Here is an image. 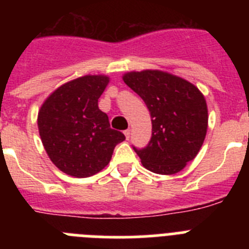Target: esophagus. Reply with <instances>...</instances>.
<instances>
[{"label": "esophagus", "mask_w": 249, "mask_h": 249, "mask_svg": "<svg viewBox=\"0 0 249 249\" xmlns=\"http://www.w3.org/2000/svg\"><path fill=\"white\" fill-rule=\"evenodd\" d=\"M124 136H126L127 140H129V137H131V129H126L124 131Z\"/></svg>", "instance_id": "esophagus-1"}]
</instances>
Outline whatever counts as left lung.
Listing matches in <instances>:
<instances>
[{
  "label": "left lung",
  "mask_w": 249,
  "mask_h": 249,
  "mask_svg": "<svg viewBox=\"0 0 249 249\" xmlns=\"http://www.w3.org/2000/svg\"><path fill=\"white\" fill-rule=\"evenodd\" d=\"M123 81L144 101L151 113L148 144L133 147L142 164L158 175L182 171L206 138L208 109L203 94L188 81L158 70L128 72Z\"/></svg>",
  "instance_id": "left-lung-1"
}]
</instances>
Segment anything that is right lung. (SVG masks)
<instances>
[{
    "label": "right lung",
    "mask_w": 249,
    "mask_h": 249,
    "mask_svg": "<svg viewBox=\"0 0 249 249\" xmlns=\"http://www.w3.org/2000/svg\"><path fill=\"white\" fill-rule=\"evenodd\" d=\"M108 82L103 74L70 81L51 93L39 109L37 124L43 147L66 175H96L109 163L114 147L126 140L109 127L108 116L98 108Z\"/></svg>",
    "instance_id": "obj_1"
}]
</instances>
